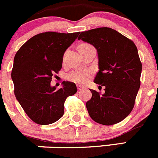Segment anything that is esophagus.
Returning <instances> with one entry per match:
<instances>
[{
	"label": "esophagus",
	"instance_id": "esophagus-1",
	"mask_svg": "<svg viewBox=\"0 0 158 158\" xmlns=\"http://www.w3.org/2000/svg\"><path fill=\"white\" fill-rule=\"evenodd\" d=\"M82 89H83V87H82V86H80V85L77 86V90H78V92L81 91V90H82Z\"/></svg>",
	"mask_w": 158,
	"mask_h": 158
}]
</instances>
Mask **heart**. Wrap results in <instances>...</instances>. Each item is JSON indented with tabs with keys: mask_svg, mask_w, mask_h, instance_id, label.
Returning <instances> with one entry per match:
<instances>
[{
	"mask_svg": "<svg viewBox=\"0 0 158 158\" xmlns=\"http://www.w3.org/2000/svg\"><path fill=\"white\" fill-rule=\"evenodd\" d=\"M81 46H90V45L87 44H83L79 47ZM91 75L92 72L89 70H77V71L70 73L68 77L69 81H72V82L77 83L79 84H84L88 81Z\"/></svg>",
	"mask_w": 158,
	"mask_h": 158,
	"instance_id": "heart-1",
	"label": "heart"
}]
</instances>
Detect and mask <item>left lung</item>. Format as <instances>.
<instances>
[{
  "mask_svg": "<svg viewBox=\"0 0 158 158\" xmlns=\"http://www.w3.org/2000/svg\"><path fill=\"white\" fill-rule=\"evenodd\" d=\"M77 39L97 49L99 71L94 83L105 87L104 94L90 89L92 97L86 103L89 115L103 125L118 124L131 112L140 86L142 64L137 47L110 27L83 31Z\"/></svg>",
  "mask_w": 158,
  "mask_h": 158,
  "instance_id": "8db88e82",
  "label": "left lung"
}]
</instances>
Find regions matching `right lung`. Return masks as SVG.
I'll return each instance as SVG.
<instances>
[{"label":"right lung","mask_w":158,"mask_h":158,"mask_svg":"<svg viewBox=\"0 0 158 158\" xmlns=\"http://www.w3.org/2000/svg\"><path fill=\"white\" fill-rule=\"evenodd\" d=\"M78 35L79 32L40 33L15 54L11 71L15 97L36 124L46 125L60 119L67 98L77 92L74 83L63 81V87L57 90L51 82L53 74L61 69L65 51Z\"/></svg>","instance_id":"obj_1"}]
</instances>
